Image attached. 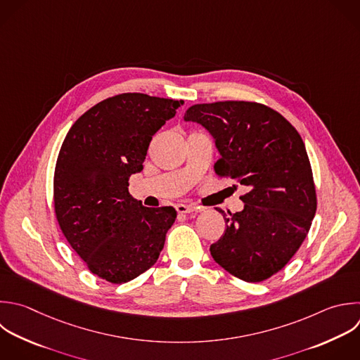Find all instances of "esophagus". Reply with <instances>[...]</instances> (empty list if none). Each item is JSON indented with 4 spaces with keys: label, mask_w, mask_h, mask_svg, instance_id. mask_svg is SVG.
<instances>
[{
    "label": "esophagus",
    "mask_w": 360,
    "mask_h": 360,
    "mask_svg": "<svg viewBox=\"0 0 360 360\" xmlns=\"http://www.w3.org/2000/svg\"><path fill=\"white\" fill-rule=\"evenodd\" d=\"M176 210L179 214H190L193 211H195V207L193 205H186V204H177Z\"/></svg>",
    "instance_id": "obj_1"
}]
</instances>
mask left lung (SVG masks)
Returning a JSON list of instances; mask_svg holds the SVG:
<instances>
[{
    "label": "left lung",
    "instance_id": "1",
    "mask_svg": "<svg viewBox=\"0 0 360 360\" xmlns=\"http://www.w3.org/2000/svg\"><path fill=\"white\" fill-rule=\"evenodd\" d=\"M186 121L201 124L215 139L214 170L248 187L239 212L228 215L224 235L210 246L232 276L263 281L300 249L316 211L309 159L297 129L277 111L253 101L195 104Z\"/></svg>",
    "mask_w": 360,
    "mask_h": 360
}]
</instances>
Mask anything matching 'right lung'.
<instances>
[{"mask_svg": "<svg viewBox=\"0 0 360 360\" xmlns=\"http://www.w3.org/2000/svg\"><path fill=\"white\" fill-rule=\"evenodd\" d=\"M183 101L124 93L84 112L68 132L55 167L59 226L98 277L121 284L152 267L177 211L148 208L128 190L152 136Z\"/></svg>", "mask_w": 360, "mask_h": 360, "instance_id": "add662e5", "label": "right lung"}]
</instances>
